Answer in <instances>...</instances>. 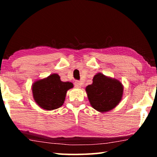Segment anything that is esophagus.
<instances>
[{
  "instance_id": "esophagus-1",
  "label": "esophagus",
  "mask_w": 157,
  "mask_h": 157,
  "mask_svg": "<svg viewBox=\"0 0 157 157\" xmlns=\"http://www.w3.org/2000/svg\"><path fill=\"white\" fill-rule=\"evenodd\" d=\"M82 85V82L78 81V80L75 81V83H74V86H75L76 87V88H81Z\"/></svg>"
}]
</instances>
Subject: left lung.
Here are the masks:
<instances>
[{"instance_id":"left-lung-1","label":"left lung","mask_w":157,"mask_h":157,"mask_svg":"<svg viewBox=\"0 0 157 157\" xmlns=\"http://www.w3.org/2000/svg\"><path fill=\"white\" fill-rule=\"evenodd\" d=\"M86 91L93 108L100 112L111 110L120 102L123 87L121 82L98 73L93 79V84Z\"/></svg>"}]
</instances>
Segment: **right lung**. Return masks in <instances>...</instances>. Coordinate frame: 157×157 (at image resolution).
<instances>
[{
    "mask_svg": "<svg viewBox=\"0 0 157 157\" xmlns=\"http://www.w3.org/2000/svg\"><path fill=\"white\" fill-rule=\"evenodd\" d=\"M73 86L71 82H63L57 74H52L33 84L34 99L44 109H56L63 104L66 92Z\"/></svg>",
    "mask_w": 157,
    "mask_h": 157,
    "instance_id": "obj_1",
    "label": "right lung"
}]
</instances>
